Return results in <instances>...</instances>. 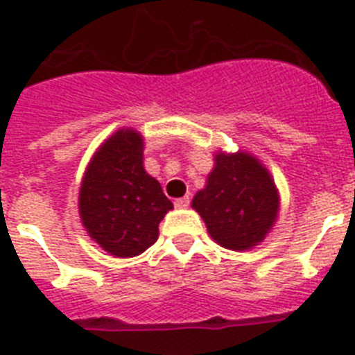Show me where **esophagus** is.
Segmentation results:
<instances>
[{"instance_id": "esophagus-1", "label": "esophagus", "mask_w": 355, "mask_h": 355, "mask_svg": "<svg viewBox=\"0 0 355 355\" xmlns=\"http://www.w3.org/2000/svg\"><path fill=\"white\" fill-rule=\"evenodd\" d=\"M174 205L178 207V209H187L190 205V198L189 196H184V198H180V199H175Z\"/></svg>"}]
</instances>
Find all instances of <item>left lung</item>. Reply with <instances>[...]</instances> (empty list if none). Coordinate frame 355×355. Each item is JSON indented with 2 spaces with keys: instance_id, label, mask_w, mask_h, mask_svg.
Masks as SVG:
<instances>
[{
  "instance_id": "left-lung-1",
  "label": "left lung",
  "mask_w": 355,
  "mask_h": 355,
  "mask_svg": "<svg viewBox=\"0 0 355 355\" xmlns=\"http://www.w3.org/2000/svg\"><path fill=\"white\" fill-rule=\"evenodd\" d=\"M214 241L245 252L270 232L279 216V192L261 161L248 152L214 154L207 184L192 199Z\"/></svg>"
}]
</instances>
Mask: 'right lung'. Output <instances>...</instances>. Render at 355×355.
<instances>
[{"label":"right lung","instance_id":"right-lung-1","mask_svg":"<svg viewBox=\"0 0 355 355\" xmlns=\"http://www.w3.org/2000/svg\"><path fill=\"white\" fill-rule=\"evenodd\" d=\"M143 136L119 128L94 152L79 187V218L99 247L134 257L152 247L159 223L174 205L143 166Z\"/></svg>","mask_w":355,"mask_h":355}]
</instances>
